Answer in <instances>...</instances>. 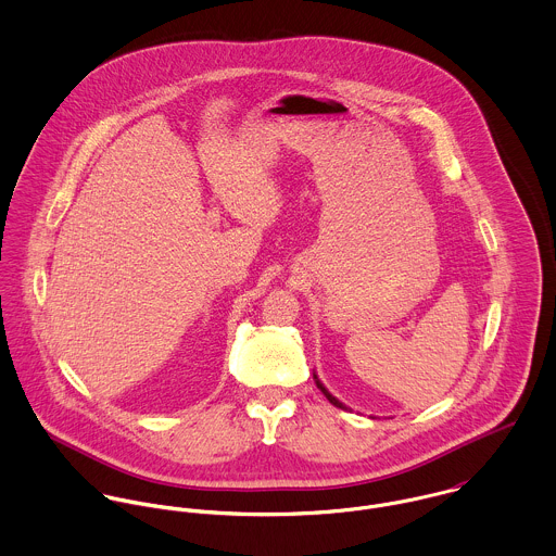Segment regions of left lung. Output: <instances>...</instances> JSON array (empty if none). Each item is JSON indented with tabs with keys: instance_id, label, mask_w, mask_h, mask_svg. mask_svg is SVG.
<instances>
[{
	"instance_id": "left-lung-1",
	"label": "left lung",
	"mask_w": 556,
	"mask_h": 556,
	"mask_svg": "<svg viewBox=\"0 0 556 556\" xmlns=\"http://www.w3.org/2000/svg\"><path fill=\"white\" fill-rule=\"evenodd\" d=\"M313 377H315V383H317L318 390H320V392H323V396L327 397V400H329V402H331V404H333V406H338V408H344V410H346V404H342V402H340V400H338V397L331 396V394H329V392H327V388H325V386H323V383H320V381H318L317 375H313Z\"/></svg>"
}]
</instances>
